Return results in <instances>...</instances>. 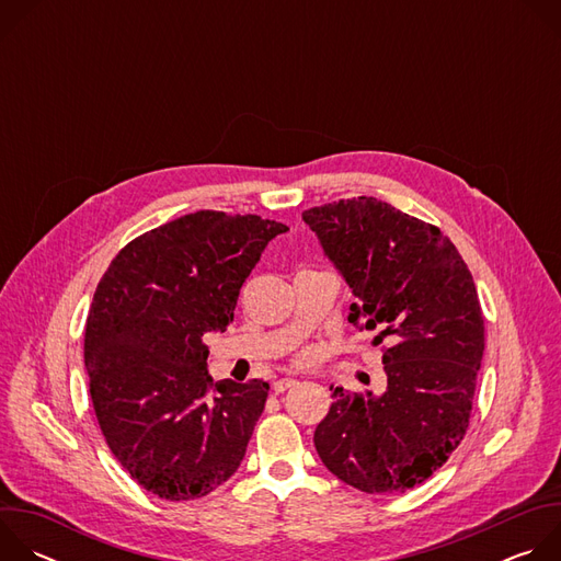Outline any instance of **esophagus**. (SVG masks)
Instances as JSON below:
<instances>
[{
    "label": "esophagus",
    "mask_w": 561,
    "mask_h": 561,
    "mask_svg": "<svg viewBox=\"0 0 561 561\" xmlns=\"http://www.w3.org/2000/svg\"><path fill=\"white\" fill-rule=\"evenodd\" d=\"M299 381L297 379H293V377H282V379H277L275 381V392H284V390H288V388H293V386H297Z\"/></svg>",
    "instance_id": "obj_1"
}]
</instances>
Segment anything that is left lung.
<instances>
[{"mask_svg":"<svg viewBox=\"0 0 561 561\" xmlns=\"http://www.w3.org/2000/svg\"><path fill=\"white\" fill-rule=\"evenodd\" d=\"M301 219L355 295L348 322L375 331L386 390L333 388L314 448L344 484L404 493L446 463L466 435L484 317L468 266L433 224L375 197L314 206Z\"/></svg>","mask_w":561,"mask_h":561,"instance_id":"obj_1","label":"left lung"}]
</instances>
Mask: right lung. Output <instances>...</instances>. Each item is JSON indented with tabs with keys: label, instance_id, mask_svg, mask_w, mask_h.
Here are the masks:
<instances>
[{
	"label": "right lung",
	"instance_id": "1",
	"mask_svg": "<svg viewBox=\"0 0 561 561\" xmlns=\"http://www.w3.org/2000/svg\"><path fill=\"white\" fill-rule=\"evenodd\" d=\"M288 226L197 210L111 262L87 319L84 364L108 448L148 493L188 502L239 468L268 383L213 381L206 333L232 322L239 288Z\"/></svg>",
	"mask_w": 561,
	"mask_h": 561
}]
</instances>
